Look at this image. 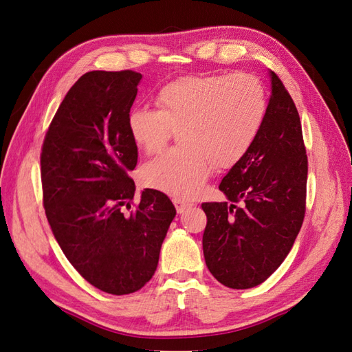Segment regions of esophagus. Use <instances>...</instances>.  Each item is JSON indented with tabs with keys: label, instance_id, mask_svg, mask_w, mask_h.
Wrapping results in <instances>:
<instances>
[{
	"label": "esophagus",
	"instance_id": "1",
	"mask_svg": "<svg viewBox=\"0 0 352 352\" xmlns=\"http://www.w3.org/2000/svg\"><path fill=\"white\" fill-rule=\"evenodd\" d=\"M174 206L178 213H184L187 209H190L192 206V203L183 200V199H174Z\"/></svg>",
	"mask_w": 352,
	"mask_h": 352
}]
</instances>
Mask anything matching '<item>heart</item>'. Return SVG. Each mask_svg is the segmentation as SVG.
Segmentation results:
<instances>
[{
	"label": "heart",
	"instance_id": "1",
	"mask_svg": "<svg viewBox=\"0 0 352 352\" xmlns=\"http://www.w3.org/2000/svg\"><path fill=\"white\" fill-rule=\"evenodd\" d=\"M157 109L135 108L127 117L134 144L153 153L178 130L183 144L147 161L143 184L174 197H192L212 168L235 165L263 126L266 92L248 74H212L177 78L155 96Z\"/></svg>",
	"mask_w": 352,
	"mask_h": 352
}]
</instances>
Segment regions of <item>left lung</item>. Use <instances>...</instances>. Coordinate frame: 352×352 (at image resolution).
Here are the masks:
<instances>
[{"label": "left lung", "instance_id": "1", "mask_svg": "<svg viewBox=\"0 0 352 352\" xmlns=\"http://www.w3.org/2000/svg\"><path fill=\"white\" fill-rule=\"evenodd\" d=\"M266 117L248 152L223 177L228 201L203 203V254L222 285L247 289L285 260L305 213L307 155L301 121L279 77L269 70Z\"/></svg>", "mask_w": 352, "mask_h": 352}]
</instances>
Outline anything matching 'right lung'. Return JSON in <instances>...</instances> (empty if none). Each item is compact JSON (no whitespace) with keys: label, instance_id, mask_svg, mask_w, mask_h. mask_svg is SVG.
I'll list each match as a JSON object with an SVG mask.
<instances>
[{"label":"right lung","instance_id":"add662e5","mask_svg":"<svg viewBox=\"0 0 352 352\" xmlns=\"http://www.w3.org/2000/svg\"><path fill=\"white\" fill-rule=\"evenodd\" d=\"M142 74L89 72L65 95L41 155L43 206L63 253L98 289L126 296L153 276L173 201L144 188L134 210L129 177L138 146L127 117Z\"/></svg>","mask_w":352,"mask_h":352}]
</instances>
